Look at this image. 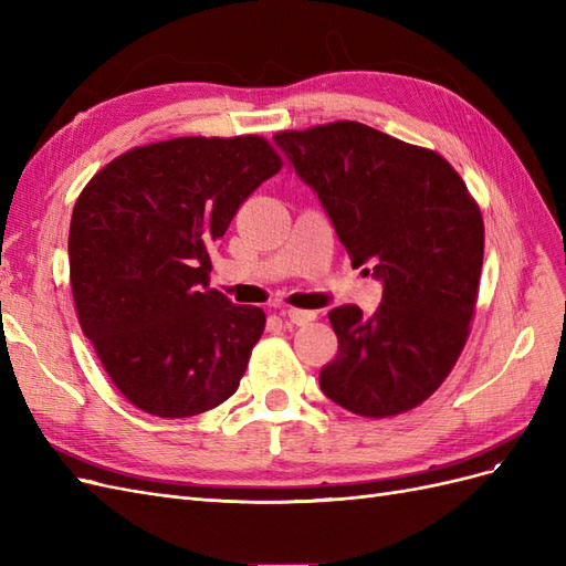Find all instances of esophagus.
<instances>
[{
    "label": "esophagus",
    "instance_id": "esophagus-1",
    "mask_svg": "<svg viewBox=\"0 0 566 566\" xmlns=\"http://www.w3.org/2000/svg\"><path fill=\"white\" fill-rule=\"evenodd\" d=\"M281 316H285L290 323H295V325H306L316 318L314 312H304V310H281Z\"/></svg>",
    "mask_w": 566,
    "mask_h": 566
}]
</instances>
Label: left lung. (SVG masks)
<instances>
[{
  "mask_svg": "<svg viewBox=\"0 0 566 566\" xmlns=\"http://www.w3.org/2000/svg\"><path fill=\"white\" fill-rule=\"evenodd\" d=\"M273 142L316 191L352 264L382 281L373 316L356 304L328 314L339 347L321 389L356 416L406 413L449 378L468 342L484 262L479 205L439 153L361 123Z\"/></svg>",
  "mask_w": 566,
  "mask_h": 566,
  "instance_id": "obj_1",
  "label": "left lung"
}]
</instances>
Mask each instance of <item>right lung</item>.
Segmentation results:
<instances>
[{
	"label": "right lung",
	"instance_id": "right-lung-1",
	"mask_svg": "<svg viewBox=\"0 0 566 566\" xmlns=\"http://www.w3.org/2000/svg\"><path fill=\"white\" fill-rule=\"evenodd\" d=\"M281 167L264 136H179L123 153L82 188L67 235L80 328L144 413L191 418L241 385L266 316L208 287L210 252Z\"/></svg>",
	"mask_w": 566,
	"mask_h": 566
}]
</instances>
